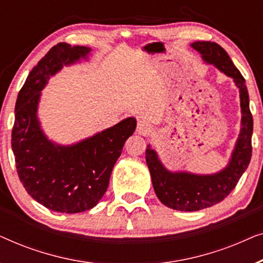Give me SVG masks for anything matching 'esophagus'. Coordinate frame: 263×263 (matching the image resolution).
I'll return each mask as SVG.
<instances>
[{"instance_id": "obj_1", "label": "esophagus", "mask_w": 263, "mask_h": 263, "mask_svg": "<svg viewBox=\"0 0 263 263\" xmlns=\"http://www.w3.org/2000/svg\"><path fill=\"white\" fill-rule=\"evenodd\" d=\"M136 130H138L140 135H147L149 134L151 130H152V125H151L148 121L140 120L138 122V128H136Z\"/></svg>"}]
</instances>
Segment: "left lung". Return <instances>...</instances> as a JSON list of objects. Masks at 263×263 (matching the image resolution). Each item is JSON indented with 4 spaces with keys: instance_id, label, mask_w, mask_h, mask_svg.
<instances>
[{
    "instance_id": "obj_1",
    "label": "left lung",
    "mask_w": 263,
    "mask_h": 263,
    "mask_svg": "<svg viewBox=\"0 0 263 263\" xmlns=\"http://www.w3.org/2000/svg\"><path fill=\"white\" fill-rule=\"evenodd\" d=\"M192 46L202 55L207 63L214 64L219 70L231 77L239 88L242 128L231 160L224 170L214 175L200 176L188 172H170L158 159L156 151L148 145L146 161L148 165L154 192L165 206L172 210L193 212L214 206L235 189L239 178L250 163L253 116L249 107V95L246 80L235 67L228 52L214 42H195Z\"/></svg>"
}]
</instances>
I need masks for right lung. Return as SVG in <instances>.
I'll list each match as a JSON object with an SVG mask.
<instances>
[{
    "label": "right lung",
    "mask_w": 263,
    "mask_h": 263,
    "mask_svg": "<svg viewBox=\"0 0 263 263\" xmlns=\"http://www.w3.org/2000/svg\"><path fill=\"white\" fill-rule=\"evenodd\" d=\"M91 49L59 43L31 70L17 95L12 149L20 182L49 210L79 213L91 210L105 194L124 142L135 130V118L73 146H59L43 134L37 120L41 91L63 64L85 59Z\"/></svg>",
    "instance_id": "1"
}]
</instances>
